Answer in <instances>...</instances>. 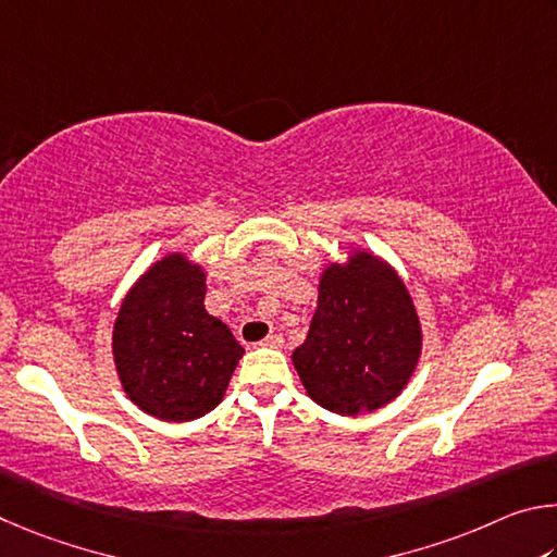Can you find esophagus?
<instances>
[{
	"label": "esophagus",
	"mask_w": 557,
	"mask_h": 557,
	"mask_svg": "<svg viewBox=\"0 0 557 557\" xmlns=\"http://www.w3.org/2000/svg\"><path fill=\"white\" fill-rule=\"evenodd\" d=\"M259 345L261 347H271V349H281V347H284V337L276 335V333H271L267 339H261Z\"/></svg>",
	"instance_id": "obj_1"
}]
</instances>
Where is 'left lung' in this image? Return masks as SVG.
I'll list each match as a JSON object with an SVG mask.
<instances>
[{"mask_svg": "<svg viewBox=\"0 0 557 557\" xmlns=\"http://www.w3.org/2000/svg\"><path fill=\"white\" fill-rule=\"evenodd\" d=\"M421 347V320L404 281L372 251L355 249L320 276L318 310L294 367L318 406L359 416L404 392Z\"/></svg>", "mask_w": 557, "mask_h": 557, "instance_id": "1", "label": "left lung"}]
</instances>
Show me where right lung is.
<instances>
[{"label": "right lung", "mask_w": 557, "mask_h": 557, "mask_svg": "<svg viewBox=\"0 0 557 557\" xmlns=\"http://www.w3.org/2000/svg\"><path fill=\"white\" fill-rule=\"evenodd\" d=\"M124 394L159 421L185 423L222 401L244 347L205 310V271L181 251L136 281L112 333Z\"/></svg>", "instance_id": "obj_1"}]
</instances>
